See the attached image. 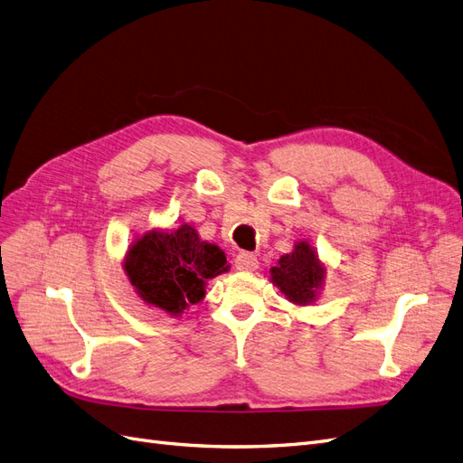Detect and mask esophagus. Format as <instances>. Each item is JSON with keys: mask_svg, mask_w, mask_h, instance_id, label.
Here are the masks:
<instances>
[{"mask_svg": "<svg viewBox=\"0 0 463 463\" xmlns=\"http://www.w3.org/2000/svg\"><path fill=\"white\" fill-rule=\"evenodd\" d=\"M235 269L237 270H243V272H255L259 269L257 255L247 253V250H243V253H240V255L235 257Z\"/></svg>", "mask_w": 463, "mask_h": 463, "instance_id": "obj_1", "label": "esophagus"}]
</instances>
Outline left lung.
Returning <instances> with one entry per match:
<instances>
[{
	"label": "left lung",
	"instance_id": "obj_1",
	"mask_svg": "<svg viewBox=\"0 0 463 463\" xmlns=\"http://www.w3.org/2000/svg\"><path fill=\"white\" fill-rule=\"evenodd\" d=\"M325 276V264L320 262L315 247L307 241H298L291 253L279 257L278 264L270 269L272 284L296 305L315 303Z\"/></svg>",
	"mask_w": 463,
	"mask_h": 463
}]
</instances>
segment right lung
I'll list each match as a JSON object with an SVG mask.
<instances>
[{
	"instance_id": "1",
	"label": "right lung",
	"mask_w": 463,
	"mask_h": 463,
	"mask_svg": "<svg viewBox=\"0 0 463 463\" xmlns=\"http://www.w3.org/2000/svg\"><path fill=\"white\" fill-rule=\"evenodd\" d=\"M228 269L223 250L203 241L189 223H181L174 232L143 233L123 259V270L137 296L172 317L199 303L208 279Z\"/></svg>"
}]
</instances>
